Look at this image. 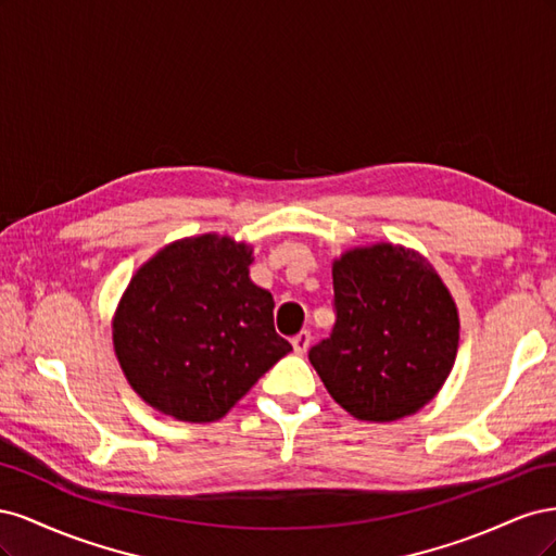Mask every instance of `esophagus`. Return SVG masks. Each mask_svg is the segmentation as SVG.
<instances>
[{
	"label": "esophagus",
	"instance_id": "obj_1",
	"mask_svg": "<svg viewBox=\"0 0 556 556\" xmlns=\"http://www.w3.org/2000/svg\"><path fill=\"white\" fill-rule=\"evenodd\" d=\"M308 345H311V333L308 331H299L296 336H292V348H294L296 355H304Z\"/></svg>",
	"mask_w": 556,
	"mask_h": 556
}]
</instances>
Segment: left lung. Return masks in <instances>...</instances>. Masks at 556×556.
Listing matches in <instances>:
<instances>
[{"label": "left lung", "mask_w": 556, "mask_h": 556, "mask_svg": "<svg viewBox=\"0 0 556 556\" xmlns=\"http://www.w3.org/2000/svg\"><path fill=\"white\" fill-rule=\"evenodd\" d=\"M336 325L308 359L331 399L366 422L425 408L459 348V313L435 268L392 243L352 248L331 266Z\"/></svg>", "instance_id": "left-lung-1"}]
</instances>
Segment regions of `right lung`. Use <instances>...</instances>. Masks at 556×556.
I'll use <instances>...</instances> for the list:
<instances>
[{
  "mask_svg": "<svg viewBox=\"0 0 556 556\" xmlns=\"http://www.w3.org/2000/svg\"><path fill=\"white\" fill-rule=\"evenodd\" d=\"M250 264L248 243L201 233L164 245L131 276L113 315V348L148 406L213 422L292 350Z\"/></svg>",
  "mask_w": 556,
  "mask_h": 556,
  "instance_id": "obj_1",
  "label": "right lung"
}]
</instances>
